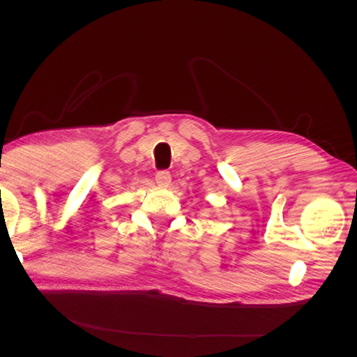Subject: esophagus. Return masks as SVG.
I'll return each mask as SVG.
<instances>
[{
  "instance_id": "obj_1",
  "label": "esophagus",
  "mask_w": 357,
  "mask_h": 357,
  "mask_svg": "<svg viewBox=\"0 0 357 357\" xmlns=\"http://www.w3.org/2000/svg\"><path fill=\"white\" fill-rule=\"evenodd\" d=\"M155 178H156V183L159 186H168L171 181V174L168 171H158Z\"/></svg>"
}]
</instances>
